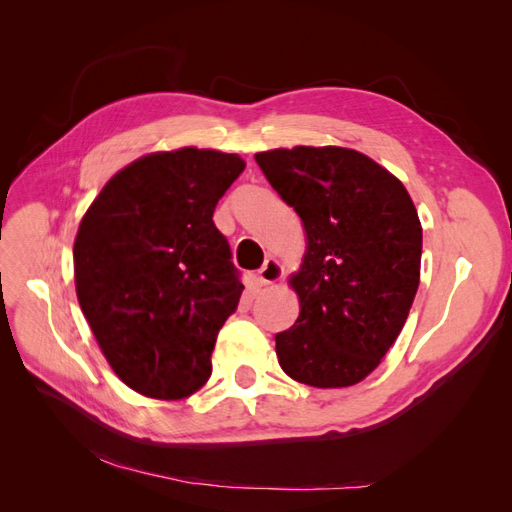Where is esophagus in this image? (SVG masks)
<instances>
[{
  "label": "esophagus",
  "instance_id": "1",
  "mask_svg": "<svg viewBox=\"0 0 512 512\" xmlns=\"http://www.w3.org/2000/svg\"><path fill=\"white\" fill-rule=\"evenodd\" d=\"M282 277H284V267L280 265V260L267 258L265 265H262V269L256 275V282H258V286H271V284L280 282Z\"/></svg>",
  "mask_w": 512,
  "mask_h": 512
}]
</instances>
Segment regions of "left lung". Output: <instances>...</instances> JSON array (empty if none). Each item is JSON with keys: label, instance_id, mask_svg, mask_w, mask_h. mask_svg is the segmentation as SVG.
<instances>
[{"label": "left lung", "instance_id": "1", "mask_svg": "<svg viewBox=\"0 0 512 512\" xmlns=\"http://www.w3.org/2000/svg\"><path fill=\"white\" fill-rule=\"evenodd\" d=\"M269 183L299 213L305 254L290 288L299 318L275 335L286 374L344 389L374 371L395 344L421 282L423 226L393 173L348 147L256 153Z\"/></svg>", "mask_w": 512, "mask_h": 512}]
</instances>
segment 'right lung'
Masks as SVG:
<instances>
[{"label":"right lung","instance_id":"right-lung-1","mask_svg":"<svg viewBox=\"0 0 512 512\" xmlns=\"http://www.w3.org/2000/svg\"><path fill=\"white\" fill-rule=\"evenodd\" d=\"M243 168L218 149L147 153L83 215L76 297L104 359L136 393L183 399L211 376L215 337L243 292L213 211Z\"/></svg>","mask_w":512,"mask_h":512}]
</instances>
